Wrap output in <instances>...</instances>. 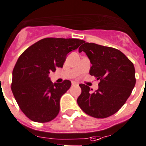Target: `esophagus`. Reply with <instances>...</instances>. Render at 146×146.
Returning a JSON list of instances; mask_svg holds the SVG:
<instances>
[{
    "label": "esophagus",
    "mask_w": 146,
    "mask_h": 146,
    "mask_svg": "<svg viewBox=\"0 0 146 146\" xmlns=\"http://www.w3.org/2000/svg\"><path fill=\"white\" fill-rule=\"evenodd\" d=\"M72 86H77V85H78V83L76 82H74V81H72Z\"/></svg>",
    "instance_id": "34e87169"
}]
</instances>
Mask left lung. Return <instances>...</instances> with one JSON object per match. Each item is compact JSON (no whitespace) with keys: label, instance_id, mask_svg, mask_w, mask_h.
I'll return each instance as SVG.
<instances>
[{"label":"left lung","instance_id":"8db88e82","mask_svg":"<svg viewBox=\"0 0 146 146\" xmlns=\"http://www.w3.org/2000/svg\"><path fill=\"white\" fill-rule=\"evenodd\" d=\"M83 43L79 52H85L92 64L90 74L95 76L100 83L95 92L80 84L82 93L77 104L89 115L105 118L117 112L131 95L136 82L134 65L120 50Z\"/></svg>","mask_w":146,"mask_h":146}]
</instances>
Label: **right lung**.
Returning a JSON list of instances; mask_svg holds the SVG:
<instances>
[{"label": "right lung", "mask_w": 146, "mask_h": 146, "mask_svg": "<svg viewBox=\"0 0 146 146\" xmlns=\"http://www.w3.org/2000/svg\"><path fill=\"white\" fill-rule=\"evenodd\" d=\"M77 38H46L31 46L19 56L13 70L11 90L25 115L37 123L54 119L59 101L71 82H51L50 72L62 68L66 56L83 43Z\"/></svg>", "instance_id": "obj_1"}]
</instances>
